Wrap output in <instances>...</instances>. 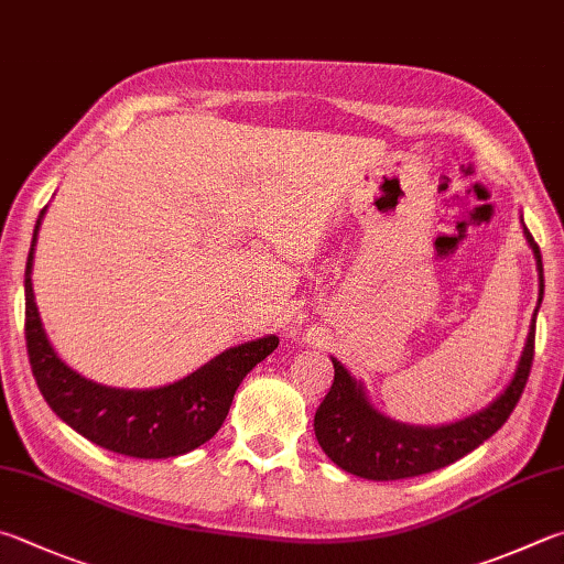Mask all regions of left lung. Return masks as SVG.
Listing matches in <instances>:
<instances>
[{"instance_id": "obj_1", "label": "left lung", "mask_w": 564, "mask_h": 564, "mask_svg": "<svg viewBox=\"0 0 564 564\" xmlns=\"http://www.w3.org/2000/svg\"><path fill=\"white\" fill-rule=\"evenodd\" d=\"M523 234L532 256H535L540 293L513 380L494 402L476 414L442 426H414L382 414L367 397L365 384L357 382L340 360L330 357L335 380L323 404L317 406L313 426L317 444L335 466L367 480H399L432 474V470L454 464L460 456L474 452L508 422L528 382L532 355H535V317L542 303V291H545L540 247L525 224Z\"/></svg>"}]
</instances>
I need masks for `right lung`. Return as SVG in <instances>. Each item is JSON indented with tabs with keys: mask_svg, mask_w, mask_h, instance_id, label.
Masks as SVG:
<instances>
[{
	"mask_svg": "<svg viewBox=\"0 0 564 564\" xmlns=\"http://www.w3.org/2000/svg\"><path fill=\"white\" fill-rule=\"evenodd\" d=\"M44 214L46 207L36 219L24 271V327L29 362L46 404L88 442L122 456L172 458L207 444L227 419L243 377L279 347V337L263 335L229 347L199 370L165 387L120 389L88 380L61 360L48 343L34 301V247Z\"/></svg>",
	"mask_w": 564,
	"mask_h": 564,
	"instance_id": "obj_1",
	"label": "right lung"
}]
</instances>
